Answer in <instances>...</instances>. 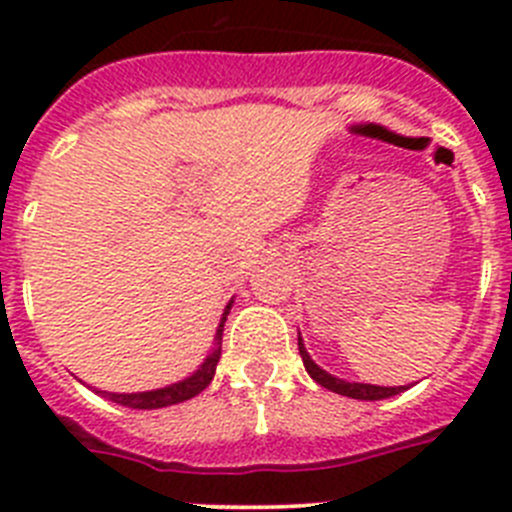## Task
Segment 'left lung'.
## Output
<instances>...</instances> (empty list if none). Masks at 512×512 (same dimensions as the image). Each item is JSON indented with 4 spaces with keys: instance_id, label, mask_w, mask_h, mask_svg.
Returning a JSON list of instances; mask_svg holds the SVG:
<instances>
[{
    "instance_id": "left-lung-1",
    "label": "left lung",
    "mask_w": 512,
    "mask_h": 512,
    "mask_svg": "<svg viewBox=\"0 0 512 512\" xmlns=\"http://www.w3.org/2000/svg\"><path fill=\"white\" fill-rule=\"evenodd\" d=\"M297 346H300V356L302 364H305L307 374H310L320 387L325 390L336 392V395L351 397V400H387V397L400 395L402 390H408V387H379V384H364V382H348V379H338L333 374H328L323 366H318L312 361V356L307 354L305 343H302V336H297Z\"/></svg>"
}]
</instances>
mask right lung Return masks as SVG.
Returning a JSON list of instances; mask_svg holds the SVG:
<instances>
[{"instance_id": "add662e5", "label": "right lung", "mask_w": 512, "mask_h": 512, "mask_svg": "<svg viewBox=\"0 0 512 512\" xmlns=\"http://www.w3.org/2000/svg\"><path fill=\"white\" fill-rule=\"evenodd\" d=\"M230 307H233V300L225 305L223 318H220V325H217L215 348H212L210 354H207V359L197 366V372L184 377L182 382L166 384V387H161V390H148V392H102V390H94V392L104 395L107 400L117 402V405H125V408H133V410H158V408L176 405V402L192 400V397L200 395L207 384L212 382V377H215V366L217 361H220V351H223V325L225 320H228Z\"/></svg>"}]
</instances>
